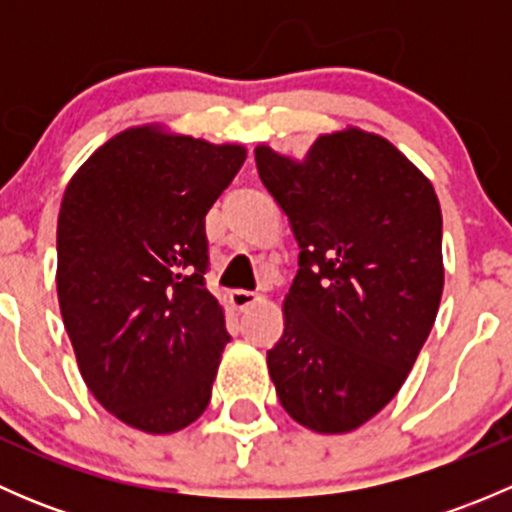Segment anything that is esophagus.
I'll return each mask as SVG.
<instances>
[{
  "mask_svg": "<svg viewBox=\"0 0 512 512\" xmlns=\"http://www.w3.org/2000/svg\"><path fill=\"white\" fill-rule=\"evenodd\" d=\"M262 297L255 292H245V289H235V292H230V304L232 309H237V312H245V309L255 307V304H260Z\"/></svg>",
  "mask_w": 512,
  "mask_h": 512,
  "instance_id": "1",
  "label": "esophagus"
}]
</instances>
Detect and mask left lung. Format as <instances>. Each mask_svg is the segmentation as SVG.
Segmentation results:
<instances>
[{
    "label": "left lung",
    "mask_w": 512,
    "mask_h": 512,
    "mask_svg": "<svg viewBox=\"0 0 512 512\" xmlns=\"http://www.w3.org/2000/svg\"><path fill=\"white\" fill-rule=\"evenodd\" d=\"M255 163L299 245L285 332L267 352L277 399L304 428L354 431L399 394L436 322V190L386 138L352 126L304 160L257 146Z\"/></svg>",
    "instance_id": "8db88e82"
}]
</instances>
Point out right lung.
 Returning a JSON list of instances; mask_svg holds the SVG:
<instances>
[{
    "label": "right lung",
    "mask_w": 512,
    "mask_h": 512,
    "mask_svg": "<svg viewBox=\"0 0 512 512\" xmlns=\"http://www.w3.org/2000/svg\"><path fill=\"white\" fill-rule=\"evenodd\" d=\"M245 146L126 128L76 170L56 225V292L98 404L146 433L200 418L230 334L205 289V215Z\"/></svg>",
    "instance_id": "add662e5"
}]
</instances>
